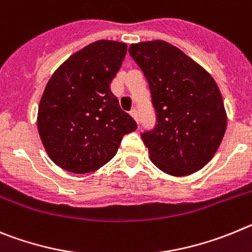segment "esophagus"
Masks as SVG:
<instances>
[{
    "label": "esophagus",
    "instance_id": "obj_1",
    "mask_svg": "<svg viewBox=\"0 0 252 252\" xmlns=\"http://www.w3.org/2000/svg\"><path fill=\"white\" fill-rule=\"evenodd\" d=\"M130 115H131V118H133V119H134V121L138 123V121H139V118H138V112H137V110H135V109L131 110Z\"/></svg>",
    "mask_w": 252,
    "mask_h": 252
}]
</instances>
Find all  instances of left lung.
<instances>
[{
    "label": "left lung",
    "instance_id": "1",
    "mask_svg": "<svg viewBox=\"0 0 252 252\" xmlns=\"http://www.w3.org/2000/svg\"><path fill=\"white\" fill-rule=\"evenodd\" d=\"M129 54L148 80L157 113L153 130L142 134L152 163L174 177L202 169L227 126L215 79L182 50L162 40L131 44Z\"/></svg>",
    "mask_w": 252,
    "mask_h": 252
}]
</instances>
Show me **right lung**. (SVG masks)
Wrapping results in <instances>:
<instances>
[{
	"mask_svg": "<svg viewBox=\"0 0 252 252\" xmlns=\"http://www.w3.org/2000/svg\"><path fill=\"white\" fill-rule=\"evenodd\" d=\"M126 47L112 40L89 44L47 81L38 104L37 130L47 156L60 168L96 171L114 157L122 138L137 129L110 92Z\"/></svg>",
	"mask_w": 252,
	"mask_h": 252,
	"instance_id": "obj_1",
	"label": "right lung"
}]
</instances>
